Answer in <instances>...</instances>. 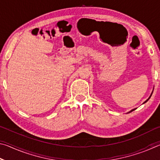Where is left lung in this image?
I'll return each instance as SVG.
<instances>
[{
    "label": "left lung",
    "mask_w": 160,
    "mask_h": 160,
    "mask_svg": "<svg viewBox=\"0 0 160 160\" xmlns=\"http://www.w3.org/2000/svg\"><path fill=\"white\" fill-rule=\"evenodd\" d=\"M152 94H151V95H150V97H149V98H148V99L147 100H146V101H145V102L144 103H145V102H147L148 101V100H149V99H150V97H151V96H152ZM135 109H132V110H131V112H129L128 113H131V112H132V111H134Z\"/></svg>",
    "instance_id": "left-lung-1"
}]
</instances>
